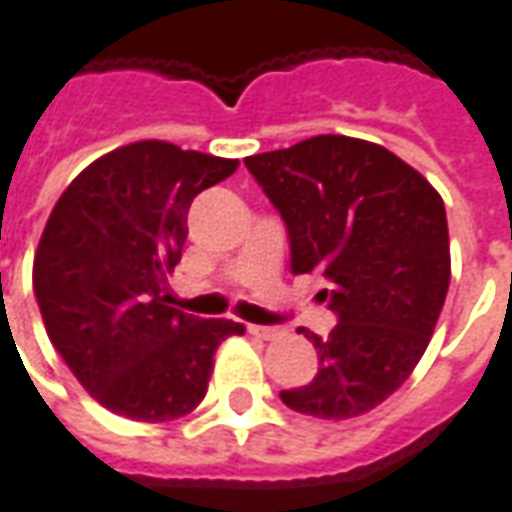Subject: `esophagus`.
Instances as JSON below:
<instances>
[{
	"instance_id": "esophagus-1",
	"label": "esophagus",
	"mask_w": 512,
	"mask_h": 512,
	"mask_svg": "<svg viewBox=\"0 0 512 512\" xmlns=\"http://www.w3.org/2000/svg\"><path fill=\"white\" fill-rule=\"evenodd\" d=\"M249 333H255L260 339H277V336H283V328H274V325H249Z\"/></svg>"
}]
</instances>
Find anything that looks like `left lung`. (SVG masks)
<instances>
[{
  "label": "left lung",
  "mask_w": 512,
  "mask_h": 512,
  "mask_svg": "<svg viewBox=\"0 0 512 512\" xmlns=\"http://www.w3.org/2000/svg\"><path fill=\"white\" fill-rule=\"evenodd\" d=\"M246 168L288 229L291 271H322V297L339 319L328 339L302 330L319 370L280 398L322 420L364 415L412 375L443 311V198L392 151L342 134L249 156Z\"/></svg>",
  "instance_id": "1"
}]
</instances>
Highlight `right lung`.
<instances>
[{
	"instance_id": "right-lung-1",
	"label": "right lung",
	"mask_w": 512,
	"mask_h": 512,
	"mask_svg": "<svg viewBox=\"0 0 512 512\" xmlns=\"http://www.w3.org/2000/svg\"><path fill=\"white\" fill-rule=\"evenodd\" d=\"M235 168L145 139L100 156L52 207L33 263L38 311L66 367L114 415L165 423L193 412L218 344L243 333L162 297L193 198Z\"/></svg>"
}]
</instances>
